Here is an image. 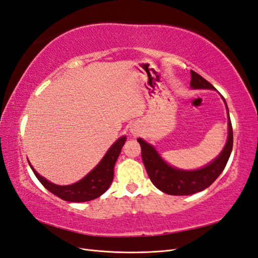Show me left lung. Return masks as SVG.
<instances>
[{"mask_svg":"<svg viewBox=\"0 0 258 258\" xmlns=\"http://www.w3.org/2000/svg\"><path fill=\"white\" fill-rule=\"evenodd\" d=\"M190 75H192V78H190V87L192 88L215 89L213 85L200 74H197L196 72L190 71ZM222 99L226 102L223 97ZM228 125V141L221 154L208 166L194 171H183L170 167L169 164L161 159V157L158 155L151 145L144 142L142 138H138L137 142L140 143L142 148V159L150 181L161 192L169 195H192L209 187L217 180V177L220 175L223 169L226 168L231 151H232L233 131L229 116V111Z\"/></svg>","mask_w":258,"mask_h":258,"instance_id":"obj_1","label":"left lung"}]
</instances>
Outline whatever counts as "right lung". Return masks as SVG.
Returning <instances> with one entry per match:
<instances>
[{
    "mask_svg": "<svg viewBox=\"0 0 258 258\" xmlns=\"http://www.w3.org/2000/svg\"><path fill=\"white\" fill-rule=\"evenodd\" d=\"M125 141H126L125 136L118 138L102 158L100 163L84 179L77 183L72 184V185H56V184L51 183L41 175H39L31 166L30 168L42 185L52 194L60 197L61 200L73 203L88 202L101 196L109 188L112 180H113L114 164L117 160L118 155L121 153Z\"/></svg>",
    "mask_w": 258,
    "mask_h": 258,
    "instance_id": "right-lung-1",
    "label": "right lung"
}]
</instances>
